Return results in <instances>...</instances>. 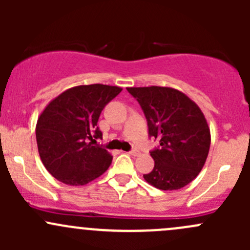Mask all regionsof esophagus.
<instances>
[{"mask_svg": "<svg viewBox=\"0 0 250 250\" xmlns=\"http://www.w3.org/2000/svg\"><path fill=\"white\" fill-rule=\"evenodd\" d=\"M129 155H132V156H139V155H140V151L137 150V148H134V150L130 151Z\"/></svg>", "mask_w": 250, "mask_h": 250, "instance_id": "34e87169", "label": "esophagus"}]
</instances>
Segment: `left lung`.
<instances>
[{"label":"left lung","instance_id":"8db88e82","mask_svg":"<svg viewBox=\"0 0 250 250\" xmlns=\"http://www.w3.org/2000/svg\"><path fill=\"white\" fill-rule=\"evenodd\" d=\"M147 120L148 134L160 139L151 151L155 167L144 179L163 191L179 190L202 170L209 147L210 129L202 110L183 92L170 87H130Z\"/></svg>","mask_w":250,"mask_h":250}]
</instances>
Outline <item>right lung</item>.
Here are the masks:
<instances>
[{"instance_id":"add662e5","label":"right lung","mask_w":250,"mask_h":250,"mask_svg":"<svg viewBox=\"0 0 250 250\" xmlns=\"http://www.w3.org/2000/svg\"><path fill=\"white\" fill-rule=\"evenodd\" d=\"M117 85H76L58 95L44 107L36 125L40 157L57 180L82 186L110 167L112 156L97 145L103 133L98 120L107 103L121 93Z\"/></svg>"}]
</instances>
